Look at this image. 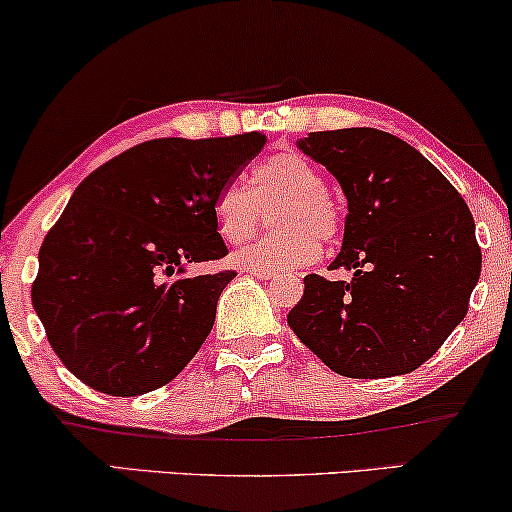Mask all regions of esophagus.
I'll list each match as a JSON object with an SVG mask.
<instances>
[{
	"mask_svg": "<svg viewBox=\"0 0 512 512\" xmlns=\"http://www.w3.org/2000/svg\"><path fill=\"white\" fill-rule=\"evenodd\" d=\"M249 272V275H254V277H258V280H275L277 275H280V272H275V270H268V268H244Z\"/></svg>",
	"mask_w": 512,
	"mask_h": 512,
	"instance_id": "esophagus-1",
	"label": "esophagus"
}]
</instances>
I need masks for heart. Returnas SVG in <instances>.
I'll use <instances>...</instances> for the list:
<instances>
[{
	"instance_id": "b5f03b06",
	"label": "heart",
	"mask_w": 512,
	"mask_h": 512,
	"mask_svg": "<svg viewBox=\"0 0 512 512\" xmlns=\"http://www.w3.org/2000/svg\"><path fill=\"white\" fill-rule=\"evenodd\" d=\"M249 183L251 188L225 183L211 204L216 232L228 244L251 237L263 209L277 207L272 211L277 230L237 251V263L244 268L291 270L313 263L320 256L317 240L334 242L341 232L343 214L327 192V178L301 152H272L251 169Z\"/></svg>"
}]
</instances>
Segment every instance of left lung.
<instances>
[{
  "label": "left lung",
  "instance_id": "8db88e82",
  "mask_svg": "<svg viewBox=\"0 0 512 512\" xmlns=\"http://www.w3.org/2000/svg\"><path fill=\"white\" fill-rule=\"evenodd\" d=\"M348 197L331 268L305 275L289 327L336 374L386 378L428 362L468 313L482 270L466 199L421 152L386 131H313L298 141Z\"/></svg>",
  "mask_w": 512,
  "mask_h": 512
}]
</instances>
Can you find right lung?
Wrapping results in <instances>:
<instances>
[{
  "mask_svg": "<svg viewBox=\"0 0 512 512\" xmlns=\"http://www.w3.org/2000/svg\"><path fill=\"white\" fill-rule=\"evenodd\" d=\"M265 143L261 131L155 138L79 183L46 232L32 282L53 353L79 381L136 397L167 386L197 355L237 272H178L228 256L211 204Z\"/></svg>",
  "mask_w": 512,
  "mask_h": 512,
  "instance_id": "add662e5",
  "label": "right lung"
}]
</instances>
